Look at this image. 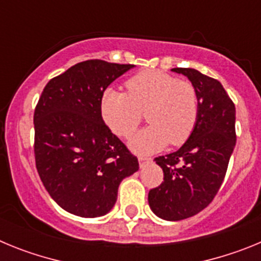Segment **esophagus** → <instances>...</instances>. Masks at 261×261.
Masks as SVG:
<instances>
[{"mask_svg":"<svg viewBox=\"0 0 261 261\" xmlns=\"http://www.w3.org/2000/svg\"><path fill=\"white\" fill-rule=\"evenodd\" d=\"M151 161V158L150 156H146V155H140L138 156V162H140V166H141V167H144L145 165H146V163H149Z\"/></svg>","mask_w":261,"mask_h":261,"instance_id":"1","label":"esophagus"}]
</instances>
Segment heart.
<instances>
[{
    "label": "heart",
    "instance_id": "obj_1",
    "mask_svg": "<svg viewBox=\"0 0 261 261\" xmlns=\"http://www.w3.org/2000/svg\"><path fill=\"white\" fill-rule=\"evenodd\" d=\"M126 93L107 89L99 110L111 132L129 138L141 123L144 111L150 124L132 140L133 150L150 153L167 142L181 145L195 130L200 114L196 87L159 70L137 73L125 82Z\"/></svg>",
    "mask_w": 261,
    "mask_h": 261
}]
</instances>
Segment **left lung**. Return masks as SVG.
<instances>
[{
  "mask_svg": "<svg viewBox=\"0 0 261 261\" xmlns=\"http://www.w3.org/2000/svg\"><path fill=\"white\" fill-rule=\"evenodd\" d=\"M197 90L200 114L195 130L174 153L156 156L163 170L161 186L149 191V205L158 217L180 221L213 201L234 150L235 106L222 85L191 68H174Z\"/></svg>",
  "mask_w": 261,
  "mask_h": 261,
  "instance_id": "1",
  "label": "left lung"
}]
</instances>
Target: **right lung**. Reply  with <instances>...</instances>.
Listing matches in <instances>:
<instances>
[{
	"label": "right lung",
	"mask_w": 261,
	"mask_h": 261,
	"mask_svg": "<svg viewBox=\"0 0 261 261\" xmlns=\"http://www.w3.org/2000/svg\"><path fill=\"white\" fill-rule=\"evenodd\" d=\"M103 60L78 62L45 85L34 114L36 168L45 190L66 212L105 216L138 159L111 132L99 110L103 91L133 68Z\"/></svg>",
	"instance_id": "add662e5"
}]
</instances>
